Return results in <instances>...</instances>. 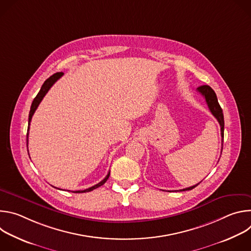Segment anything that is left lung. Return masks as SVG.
I'll return each mask as SVG.
<instances>
[{
  "label": "left lung",
  "mask_w": 251,
  "mask_h": 251,
  "mask_svg": "<svg viewBox=\"0 0 251 251\" xmlns=\"http://www.w3.org/2000/svg\"><path fill=\"white\" fill-rule=\"evenodd\" d=\"M197 90L204 97L205 99V102L208 106V109L210 110L211 114L216 117V119L219 121L220 125H221V134H222V137H223V141L224 142V132H225V120H224V113H223V109L221 105L219 104V101H218V97H217V94L216 92H214L212 90V88L208 85H201L200 87L197 88ZM222 152H223V147H222ZM201 183V182H200ZM199 183V184H200ZM199 184L193 186V187H190V188H186V189H183V190H180L181 192L182 191H191L193 190L194 188H196Z\"/></svg>",
  "instance_id": "obj_1"
}]
</instances>
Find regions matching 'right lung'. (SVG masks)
<instances>
[{"label": "right lung", "mask_w": 251, "mask_h": 251, "mask_svg": "<svg viewBox=\"0 0 251 251\" xmlns=\"http://www.w3.org/2000/svg\"><path fill=\"white\" fill-rule=\"evenodd\" d=\"M63 75V73H56V74H54V75H52L50 77H49L45 82H44V84H43V86H42V88H41V90H40V92L38 93V95L35 96V98L33 99V101H32V103H31V106H30V110H29V114H28V127H27V135H28V129H29V125H30V121H31V118H32V115H33V113L35 112V110H37V108H38V106L40 105V103L42 102V100H43V98L46 96V94L48 93V91L50 89V87L61 77ZM27 135H26V146H27ZM27 153H28V150H27ZM109 176H110V172L107 174V176L103 178V180L100 182V183H98V184H96V185H94L93 187H91V188H88V189H86V190H83V191H75V192H74V193H87V192H91V191H93V190H95V189H97V188H99V187H101L102 185H104L105 184V182L108 180V177H109ZM59 190V189H58Z\"/></svg>", "instance_id": "obj_1"}]
</instances>
